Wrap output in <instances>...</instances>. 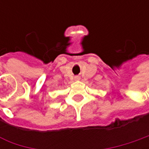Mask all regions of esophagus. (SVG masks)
I'll return each mask as SVG.
<instances>
[{"label": "esophagus", "mask_w": 149, "mask_h": 149, "mask_svg": "<svg viewBox=\"0 0 149 149\" xmlns=\"http://www.w3.org/2000/svg\"><path fill=\"white\" fill-rule=\"evenodd\" d=\"M74 79L78 80V79H79V76H76V77H74Z\"/></svg>", "instance_id": "1"}]
</instances>
